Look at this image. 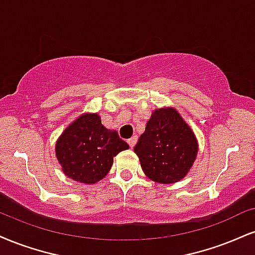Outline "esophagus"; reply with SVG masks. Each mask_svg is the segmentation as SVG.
Instances as JSON below:
<instances>
[{
  "label": "esophagus",
  "mask_w": 255,
  "mask_h": 255,
  "mask_svg": "<svg viewBox=\"0 0 255 255\" xmlns=\"http://www.w3.org/2000/svg\"><path fill=\"white\" fill-rule=\"evenodd\" d=\"M136 141H137V137H136V136H131V137H130V139L127 141V142H128V145H129V147H130V148H133V147H134V146H135Z\"/></svg>",
  "instance_id": "esophagus-1"
}]
</instances>
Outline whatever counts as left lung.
Returning <instances> with one entry per match:
<instances>
[{
    "mask_svg": "<svg viewBox=\"0 0 255 255\" xmlns=\"http://www.w3.org/2000/svg\"><path fill=\"white\" fill-rule=\"evenodd\" d=\"M134 152L149 179L173 184L182 180L194 165L198 141L178 110L164 107L152 113Z\"/></svg>",
    "mask_w": 255,
    "mask_h": 255,
    "instance_id": "1",
    "label": "left lung"
}]
</instances>
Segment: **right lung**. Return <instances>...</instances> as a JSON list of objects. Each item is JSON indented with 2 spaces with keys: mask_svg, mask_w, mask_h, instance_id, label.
Here are the masks:
<instances>
[{
  "mask_svg": "<svg viewBox=\"0 0 255 255\" xmlns=\"http://www.w3.org/2000/svg\"><path fill=\"white\" fill-rule=\"evenodd\" d=\"M129 148L118 131L108 129L97 113H83L56 141V157L66 177L96 184L108 174L114 157Z\"/></svg>",
  "mask_w": 255,
  "mask_h": 255,
  "instance_id": "obj_1",
  "label": "right lung"
}]
</instances>
